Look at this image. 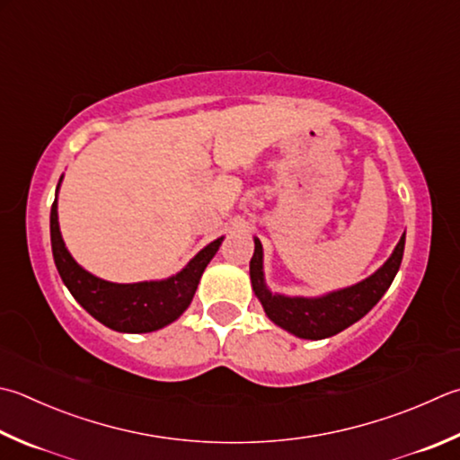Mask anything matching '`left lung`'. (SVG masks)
Here are the masks:
<instances>
[{
    "instance_id": "1",
    "label": "left lung",
    "mask_w": 460,
    "mask_h": 460,
    "mask_svg": "<svg viewBox=\"0 0 460 460\" xmlns=\"http://www.w3.org/2000/svg\"><path fill=\"white\" fill-rule=\"evenodd\" d=\"M402 252L404 234L393 256L370 279L354 284L350 288L326 294L323 298H288L266 290L262 276V244L256 238L254 256L250 260V280H252L256 296L262 302L264 312L274 324L300 338L320 341V338L334 336L357 323L385 296L401 268Z\"/></svg>"
}]
</instances>
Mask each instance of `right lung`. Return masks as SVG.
Masks as SVG:
<instances>
[{"label": "right lung", "instance_id": "obj_1", "mask_svg": "<svg viewBox=\"0 0 460 460\" xmlns=\"http://www.w3.org/2000/svg\"><path fill=\"white\" fill-rule=\"evenodd\" d=\"M49 232L58 272L67 290L95 320L118 332H152L174 323L192 302L204 268L218 252L224 240L218 238L208 244L194 260H190L184 270L168 280L114 284L95 279L69 256L59 234L56 200L51 204Z\"/></svg>", "mask_w": 460, "mask_h": 460}]
</instances>
